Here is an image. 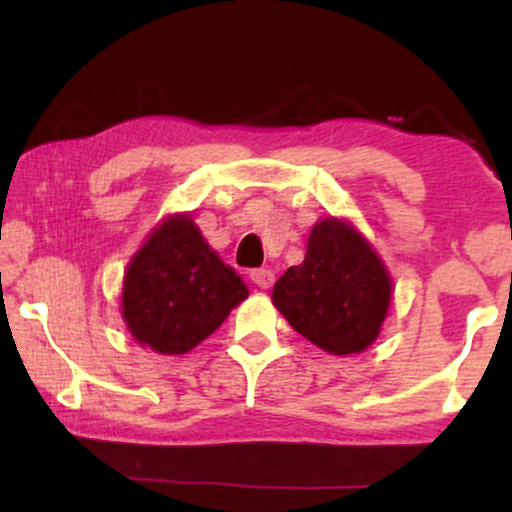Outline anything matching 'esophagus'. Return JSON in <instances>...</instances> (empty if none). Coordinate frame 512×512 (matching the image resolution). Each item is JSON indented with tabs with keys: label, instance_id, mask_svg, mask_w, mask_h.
Segmentation results:
<instances>
[{
	"label": "esophagus",
	"instance_id": "34e87169",
	"mask_svg": "<svg viewBox=\"0 0 512 512\" xmlns=\"http://www.w3.org/2000/svg\"><path fill=\"white\" fill-rule=\"evenodd\" d=\"M249 279L258 286V289H263V291H268L270 286L275 284V275H272V270H265V268L251 272Z\"/></svg>",
	"mask_w": 512,
	"mask_h": 512
}]
</instances>
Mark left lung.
<instances>
[{"instance_id":"left-lung-1","label":"left lung","mask_w":512,"mask_h":512,"mask_svg":"<svg viewBox=\"0 0 512 512\" xmlns=\"http://www.w3.org/2000/svg\"><path fill=\"white\" fill-rule=\"evenodd\" d=\"M394 282L373 244L347 219H319L305 261L272 289V303L296 331L328 354H361L387 319Z\"/></svg>"}]
</instances>
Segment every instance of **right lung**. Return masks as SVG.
I'll use <instances>...</instances> for the list:
<instances>
[{"label":"right lung","mask_w":512,"mask_h":512,"mask_svg":"<svg viewBox=\"0 0 512 512\" xmlns=\"http://www.w3.org/2000/svg\"><path fill=\"white\" fill-rule=\"evenodd\" d=\"M249 296L247 284L209 247L191 214L151 230L123 275L121 317L156 354L191 352Z\"/></svg>","instance_id":"1"}]
</instances>
